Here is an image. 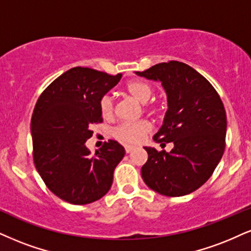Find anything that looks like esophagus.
Instances as JSON below:
<instances>
[{"mask_svg":"<svg viewBox=\"0 0 251 251\" xmlns=\"http://www.w3.org/2000/svg\"><path fill=\"white\" fill-rule=\"evenodd\" d=\"M125 149H126V153H130L131 151L135 149V147H132V145H126Z\"/></svg>","mask_w":251,"mask_h":251,"instance_id":"1","label":"esophagus"}]
</instances>
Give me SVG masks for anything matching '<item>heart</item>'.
I'll return each mask as SVG.
<instances>
[{"label": "heart", "instance_id": "heart-1", "mask_svg": "<svg viewBox=\"0 0 251 251\" xmlns=\"http://www.w3.org/2000/svg\"><path fill=\"white\" fill-rule=\"evenodd\" d=\"M126 91L135 98L136 100L148 102L152 98L153 88L150 83L142 80H132L126 85ZM100 111L103 117H111L114 115V101L109 95H103L100 100ZM151 126L148 121H136V122L121 123L113 130V136L126 144H136L145 137L150 131Z\"/></svg>", "mask_w": 251, "mask_h": 251}]
</instances>
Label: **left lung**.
<instances>
[{
    "label": "left lung",
    "mask_w": 251,
    "mask_h": 251,
    "mask_svg": "<svg viewBox=\"0 0 251 251\" xmlns=\"http://www.w3.org/2000/svg\"><path fill=\"white\" fill-rule=\"evenodd\" d=\"M136 74L162 82L168 110L153 141L162 147L173 144L170 152L144 148L149 157L142 166V178L163 196L190 194L208 180L224 154V103L205 76L180 61L160 63Z\"/></svg>",
    "instance_id": "1"
}]
</instances>
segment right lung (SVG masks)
<instances>
[{"label": "right lung", "instance_id": "1", "mask_svg": "<svg viewBox=\"0 0 251 251\" xmlns=\"http://www.w3.org/2000/svg\"><path fill=\"white\" fill-rule=\"evenodd\" d=\"M88 67H73L40 94L31 119L33 162L52 193L73 205L101 199L113 184L125 148L104 142L91 156L86 142L101 123V98L121 80Z\"/></svg>", "mask_w": 251, "mask_h": 251}]
</instances>
